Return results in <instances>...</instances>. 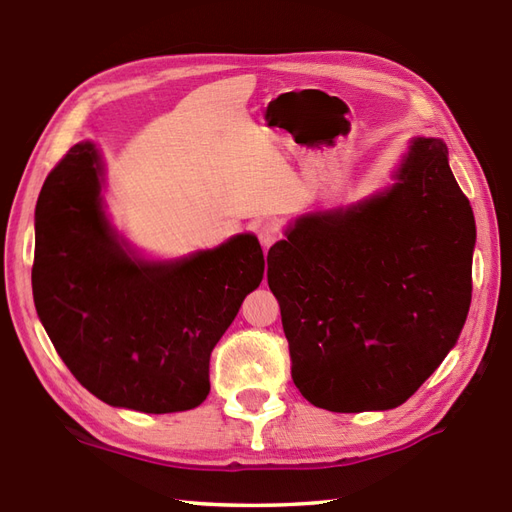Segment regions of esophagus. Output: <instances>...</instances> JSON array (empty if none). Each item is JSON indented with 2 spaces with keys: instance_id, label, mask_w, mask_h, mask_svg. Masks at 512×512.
Here are the masks:
<instances>
[{
  "instance_id": "34e87169",
  "label": "esophagus",
  "mask_w": 512,
  "mask_h": 512,
  "mask_svg": "<svg viewBox=\"0 0 512 512\" xmlns=\"http://www.w3.org/2000/svg\"><path fill=\"white\" fill-rule=\"evenodd\" d=\"M257 237H259V242H262L264 248H270L279 239V226L273 224V222H264L257 230Z\"/></svg>"
}]
</instances>
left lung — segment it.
I'll return each instance as SVG.
<instances>
[{
  "mask_svg": "<svg viewBox=\"0 0 512 512\" xmlns=\"http://www.w3.org/2000/svg\"><path fill=\"white\" fill-rule=\"evenodd\" d=\"M473 248V208L433 137L415 139L388 193L299 219L268 250L299 393L333 413L415 395L462 333Z\"/></svg>",
  "mask_w": 512,
  "mask_h": 512,
  "instance_id": "1",
  "label": "left lung"
}]
</instances>
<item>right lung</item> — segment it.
<instances>
[{
    "instance_id": "right-lung-1",
    "label": "right lung",
    "mask_w": 512,
    "mask_h": 512,
    "mask_svg": "<svg viewBox=\"0 0 512 512\" xmlns=\"http://www.w3.org/2000/svg\"><path fill=\"white\" fill-rule=\"evenodd\" d=\"M99 157L75 144L35 208L33 297L70 373L97 399L177 413L206 399L210 353L264 277L257 237L237 235L177 264L128 257L99 199Z\"/></svg>"
}]
</instances>
